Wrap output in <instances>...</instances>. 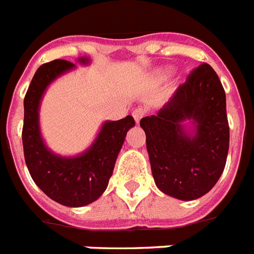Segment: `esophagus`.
Here are the masks:
<instances>
[{
    "instance_id": "esophagus-1",
    "label": "esophagus",
    "mask_w": 254,
    "mask_h": 254,
    "mask_svg": "<svg viewBox=\"0 0 254 254\" xmlns=\"http://www.w3.org/2000/svg\"><path fill=\"white\" fill-rule=\"evenodd\" d=\"M145 113H146V109H145V108H135L134 111H133V119H134L135 123L138 124L139 121H141V119L145 116Z\"/></svg>"
}]
</instances>
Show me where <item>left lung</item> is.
<instances>
[{
    "mask_svg": "<svg viewBox=\"0 0 254 254\" xmlns=\"http://www.w3.org/2000/svg\"><path fill=\"white\" fill-rule=\"evenodd\" d=\"M139 125L163 193L195 200L216 185L227 162L229 127L224 88L211 65L193 69L158 113Z\"/></svg>",
    "mask_w": 254,
    "mask_h": 254,
    "instance_id": "8db88e82",
    "label": "left lung"
}]
</instances>
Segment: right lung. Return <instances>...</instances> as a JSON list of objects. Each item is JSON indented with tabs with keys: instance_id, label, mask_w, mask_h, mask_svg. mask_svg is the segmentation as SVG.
Returning <instances> with one entry per match:
<instances>
[{
	"instance_id": "right-lung-1",
	"label": "right lung",
	"mask_w": 254,
	"mask_h": 254,
	"mask_svg": "<svg viewBox=\"0 0 254 254\" xmlns=\"http://www.w3.org/2000/svg\"><path fill=\"white\" fill-rule=\"evenodd\" d=\"M77 63L88 65L91 59L79 58ZM75 68L73 63L61 59L41 65L23 101L22 142L26 166L35 185L50 199L65 207H84L103 195L127 130L135 124L131 116L105 121L91 146L80 154L65 157L51 150L42 137L39 124L42 99L51 83Z\"/></svg>"
}]
</instances>
